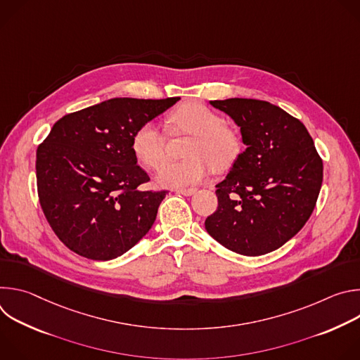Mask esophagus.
<instances>
[{
	"label": "esophagus",
	"instance_id": "1",
	"mask_svg": "<svg viewBox=\"0 0 360 360\" xmlns=\"http://www.w3.org/2000/svg\"><path fill=\"white\" fill-rule=\"evenodd\" d=\"M176 192H178V193H181V195H185V196H191V195H193V193L196 192V189H193V188H188V189H176Z\"/></svg>",
	"mask_w": 360,
	"mask_h": 360
}]
</instances>
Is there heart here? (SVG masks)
I'll use <instances>...</instances> for the list:
<instances>
[{
  "mask_svg": "<svg viewBox=\"0 0 360 360\" xmlns=\"http://www.w3.org/2000/svg\"><path fill=\"white\" fill-rule=\"evenodd\" d=\"M174 131L192 135L184 161H167L157 172V182L167 188H182L207 178L212 168L228 169L240 152V135L224 124V118L199 102H186L169 115ZM134 157L146 168H157L165 157V136L161 128L146 122L131 141Z\"/></svg>",
  "mask_w": 360,
  "mask_h": 360,
  "instance_id": "1",
  "label": "heart"
}]
</instances>
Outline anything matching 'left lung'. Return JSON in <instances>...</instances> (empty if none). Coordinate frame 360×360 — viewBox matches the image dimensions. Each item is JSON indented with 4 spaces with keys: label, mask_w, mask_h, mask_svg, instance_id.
I'll list each match as a JSON object with an SVG mask.
<instances>
[{
    "label": "left lung",
    "mask_w": 360,
    "mask_h": 360,
    "mask_svg": "<svg viewBox=\"0 0 360 360\" xmlns=\"http://www.w3.org/2000/svg\"><path fill=\"white\" fill-rule=\"evenodd\" d=\"M240 128L245 150L217 185L218 210L205 229L226 249L269 253L309 219L323 179V164L304 125L259 99L210 101Z\"/></svg>",
    "instance_id": "8db88e82"
}]
</instances>
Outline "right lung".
<instances>
[{
    "label": "right lung",
    "instance_id": "obj_1",
    "mask_svg": "<svg viewBox=\"0 0 360 360\" xmlns=\"http://www.w3.org/2000/svg\"><path fill=\"white\" fill-rule=\"evenodd\" d=\"M179 99H107L63 117L38 146L41 208L72 252L111 261L148 233L168 192L138 189L149 176L136 165L131 141Z\"/></svg>",
    "mask_w": 360,
    "mask_h": 360
}]
</instances>
